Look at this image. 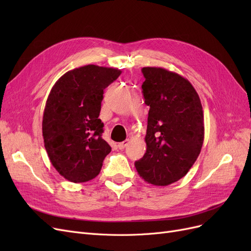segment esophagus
<instances>
[{
	"label": "esophagus",
	"mask_w": 251,
	"mask_h": 251,
	"mask_svg": "<svg viewBox=\"0 0 251 251\" xmlns=\"http://www.w3.org/2000/svg\"><path fill=\"white\" fill-rule=\"evenodd\" d=\"M128 142H130V140H128V139H126V140H125V141H123V142H120V143H118V149L119 150H124L126 146H127V144H128Z\"/></svg>",
	"instance_id": "1"
}]
</instances>
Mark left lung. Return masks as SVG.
<instances>
[{
  "mask_svg": "<svg viewBox=\"0 0 251 251\" xmlns=\"http://www.w3.org/2000/svg\"><path fill=\"white\" fill-rule=\"evenodd\" d=\"M144 102L150 105L147 151L135 162L139 176L157 186L184 177L198 158L204 140L201 100L193 85L178 73L144 67Z\"/></svg>",
  "mask_w": 251,
  "mask_h": 251,
  "instance_id": "obj_1",
  "label": "left lung"
}]
</instances>
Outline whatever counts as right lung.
<instances>
[{
  "label": "right lung",
  "instance_id": "1",
  "mask_svg": "<svg viewBox=\"0 0 251 251\" xmlns=\"http://www.w3.org/2000/svg\"><path fill=\"white\" fill-rule=\"evenodd\" d=\"M117 68L87 65L65 73L52 87L45 105L43 137L54 169L81 183L100 174L111 151L98 118L103 90L118 78Z\"/></svg>",
  "mask_w": 251,
  "mask_h": 251
}]
</instances>
